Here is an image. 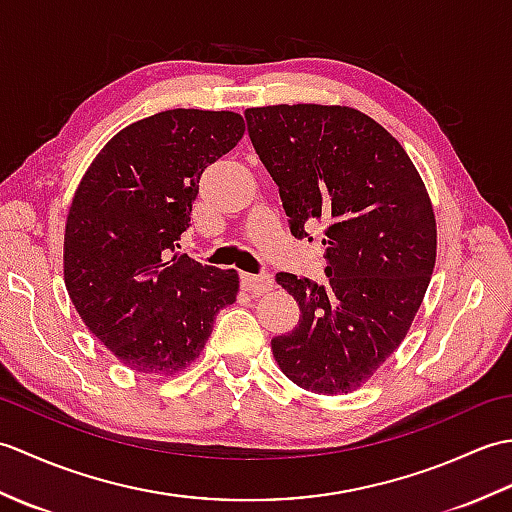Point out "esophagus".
I'll list each match as a JSON object with an SVG mask.
<instances>
[{"label": "esophagus", "mask_w": 512, "mask_h": 512, "mask_svg": "<svg viewBox=\"0 0 512 512\" xmlns=\"http://www.w3.org/2000/svg\"><path fill=\"white\" fill-rule=\"evenodd\" d=\"M242 286L253 292V295H262V292H268L275 288V281L268 273H259V275H244L242 277Z\"/></svg>", "instance_id": "obj_1"}]
</instances>
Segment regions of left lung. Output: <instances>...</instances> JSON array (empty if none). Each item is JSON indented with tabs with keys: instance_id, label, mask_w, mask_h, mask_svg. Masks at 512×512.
I'll return each mask as SVG.
<instances>
[{
	"instance_id": "8db88e82",
	"label": "left lung",
	"mask_w": 512,
	"mask_h": 512,
	"mask_svg": "<svg viewBox=\"0 0 512 512\" xmlns=\"http://www.w3.org/2000/svg\"><path fill=\"white\" fill-rule=\"evenodd\" d=\"M248 136L290 233L325 226V275L277 273L299 325L273 339L292 383L317 394L361 387L405 339L436 266V217L407 151L374 118L339 105L246 110Z\"/></svg>"
}]
</instances>
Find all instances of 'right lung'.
Instances as JSON below:
<instances>
[{
    "label": "right lung",
    "instance_id": "right-lung-1",
    "mask_svg": "<svg viewBox=\"0 0 512 512\" xmlns=\"http://www.w3.org/2000/svg\"><path fill=\"white\" fill-rule=\"evenodd\" d=\"M242 136L233 112H158L118 132L74 193L65 288L90 332L136 372H182L235 301V270L178 253V239L204 169Z\"/></svg>",
    "mask_w": 512,
    "mask_h": 512
}]
</instances>
